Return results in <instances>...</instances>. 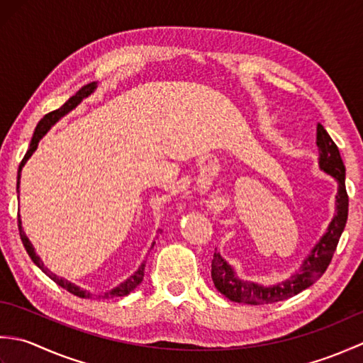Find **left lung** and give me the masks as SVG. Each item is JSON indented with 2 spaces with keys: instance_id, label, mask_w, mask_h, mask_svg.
Listing matches in <instances>:
<instances>
[{
  "instance_id": "8db88e82",
  "label": "left lung",
  "mask_w": 363,
  "mask_h": 363,
  "mask_svg": "<svg viewBox=\"0 0 363 363\" xmlns=\"http://www.w3.org/2000/svg\"><path fill=\"white\" fill-rule=\"evenodd\" d=\"M317 146H318V167L321 172L333 176L337 182L335 195V215L330 220L326 233L313 245L311 252L304 257L303 264L291 273L287 279L274 282L272 285L245 281L237 276L235 269L230 267L221 254L215 251L212 259V281L215 287L234 303L243 304H272L277 301L289 299L299 291L311 287L318 277L326 272L333 259L337 243L348 220V194L345 187V165L337 145L321 125L317 126Z\"/></svg>"
}]
</instances>
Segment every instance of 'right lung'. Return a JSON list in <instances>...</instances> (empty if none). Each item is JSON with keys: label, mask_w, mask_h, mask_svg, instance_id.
I'll return each instance as SVG.
<instances>
[{"label": "right lung", "mask_w": 363, "mask_h": 363, "mask_svg": "<svg viewBox=\"0 0 363 363\" xmlns=\"http://www.w3.org/2000/svg\"><path fill=\"white\" fill-rule=\"evenodd\" d=\"M96 87H98V82H96V81L90 82V84H87V86L81 87V89H79L78 91H76V94H74L70 99H68V101H65V103H64V106H62V107H59V109L52 111V112H50V113H46L45 117H43L40 121H38V125H37V128H35V130H34V135H33V138H30L29 150L26 151L25 157H23L21 164H20V167H18V174H17V194H18V199H20V179H21V169H23V167H25L26 162L30 159V156H33V154L35 152L37 146H38V142L42 140L43 135H46V133H48V130H50L54 125H56V123H57L60 118L65 117V115H67L68 112H72L73 109H76V107H78V106L82 103V99H84V98H89L91 94H94V91L96 90ZM18 229H20L21 242H23V245H25V248H26V251H28V254H29V257L33 259L34 264H35L38 268H40L42 272H43L46 276L50 277V279H52V281L56 282L57 285H60V287L65 289V290H68L70 293H73V295L79 296V298H91V296H94L89 290H86V289H81L79 285H76V284L70 282L68 279H65V277H59L57 274H54L52 272H50V269L45 267L43 260L37 256V252H35V250H34L33 243H30V240L28 238V235L25 234V230H23L20 215H18ZM154 243H156V242H152L151 248L154 246ZM143 276H145V262H143V264H142L140 267H138V269H137V272H135L134 274H130V276L128 277L126 281H123L121 284H118L117 287H113L112 290H107L106 293H101V295H96V298L126 296V295H129V293L133 291V290L137 287L138 284H140V282L143 281Z\"/></svg>", "instance_id": "add662e5"}]
</instances>
